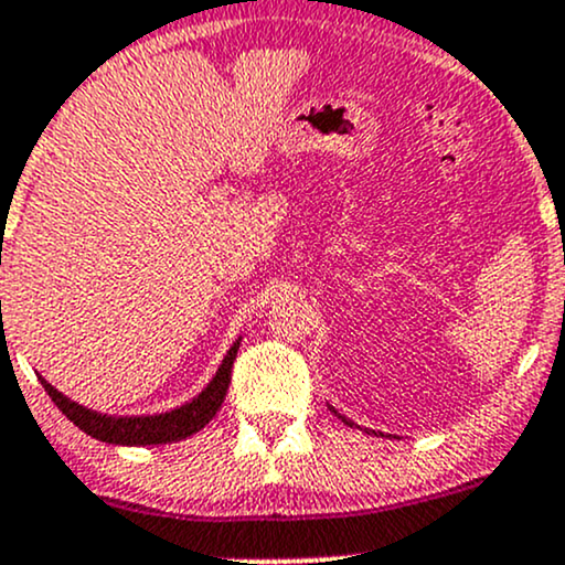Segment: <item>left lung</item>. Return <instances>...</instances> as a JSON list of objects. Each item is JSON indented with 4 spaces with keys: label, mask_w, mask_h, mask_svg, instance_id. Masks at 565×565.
<instances>
[{
    "label": "left lung",
    "mask_w": 565,
    "mask_h": 565,
    "mask_svg": "<svg viewBox=\"0 0 565 565\" xmlns=\"http://www.w3.org/2000/svg\"><path fill=\"white\" fill-rule=\"evenodd\" d=\"M340 419H342V423H348V419H345V417H340Z\"/></svg>",
    "instance_id": "obj_1"
}]
</instances>
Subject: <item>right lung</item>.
Masks as SVG:
<instances>
[{
    "mask_svg": "<svg viewBox=\"0 0 565 565\" xmlns=\"http://www.w3.org/2000/svg\"><path fill=\"white\" fill-rule=\"evenodd\" d=\"M238 340L233 342L228 355L220 364L217 374L212 377L210 385L201 391L191 404L174 408V412L157 414V417H108V414L89 412L76 404V401H68L66 395L57 393L47 380H42L44 391H47L50 398L55 401V406L61 408L63 414L74 423L79 430L87 433L97 440H106V444H125V446H151V444H170V440H180L199 433L201 427L210 423L217 414V408L223 406L225 393H228L231 385V369L233 361H236Z\"/></svg>",
    "mask_w": 565,
    "mask_h": 565,
    "instance_id": "1",
    "label": "right lung"
}]
</instances>
